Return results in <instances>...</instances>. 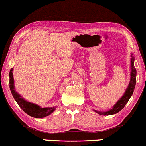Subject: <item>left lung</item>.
Returning <instances> with one entry per match:
<instances>
[{"label":"left lung","mask_w":146,"mask_h":146,"mask_svg":"<svg viewBox=\"0 0 146 146\" xmlns=\"http://www.w3.org/2000/svg\"><path fill=\"white\" fill-rule=\"evenodd\" d=\"M134 62H135V58L132 56L131 58V73H130V81L129 83L128 87L126 89V90L123 95V96L121 98L119 101L116 103V104L113 106V108L109 111L107 112H99V111L94 110L95 112H97L100 115L104 116H108L112 115V114H117V112H120L121 110L125 107V106L128 102L129 99L131 97L132 94H133L134 90H135V85H136V76H137V70L134 65Z\"/></svg>","instance_id":"left-lung-1"}]
</instances>
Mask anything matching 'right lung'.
Segmentation results:
<instances>
[{
  "label": "right lung",
  "mask_w": 146,
  "mask_h": 146,
  "mask_svg": "<svg viewBox=\"0 0 146 146\" xmlns=\"http://www.w3.org/2000/svg\"><path fill=\"white\" fill-rule=\"evenodd\" d=\"M13 68L9 71V88L11 94L14 96L15 101L20 106L21 108L30 117L34 118H43L49 116L55 110L56 107L51 108H42L35 104L25 101L23 98L21 97L19 94H18L15 90L14 85V78H13Z\"/></svg>",
  "instance_id": "add662e5"
}]
</instances>
